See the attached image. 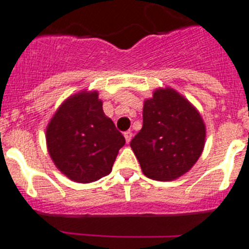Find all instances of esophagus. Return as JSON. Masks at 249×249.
<instances>
[{"label": "esophagus", "instance_id": "obj_1", "mask_svg": "<svg viewBox=\"0 0 249 249\" xmlns=\"http://www.w3.org/2000/svg\"><path fill=\"white\" fill-rule=\"evenodd\" d=\"M132 134H133V133H132L131 131H127V132H124V133H123V136H124V138H126L127 143H129V142H131Z\"/></svg>", "mask_w": 249, "mask_h": 249}]
</instances>
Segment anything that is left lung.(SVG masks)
Masks as SVG:
<instances>
[{
	"mask_svg": "<svg viewBox=\"0 0 249 249\" xmlns=\"http://www.w3.org/2000/svg\"><path fill=\"white\" fill-rule=\"evenodd\" d=\"M198 111L174 89H159L144 103L143 127L131 146L146 177L171 181L193 166L204 148Z\"/></svg>",
	"mask_w": 249,
	"mask_h": 249,
	"instance_id": "1",
	"label": "left lung"
}]
</instances>
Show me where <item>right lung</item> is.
Returning a JSON list of instances; mask_svg holds the SVG:
<instances>
[{
    "mask_svg": "<svg viewBox=\"0 0 249 249\" xmlns=\"http://www.w3.org/2000/svg\"><path fill=\"white\" fill-rule=\"evenodd\" d=\"M46 142L62 174L79 183L107 176L126 139L106 117L98 93H79L61 105L50 121Z\"/></svg>",
    "mask_w": 249,
    "mask_h": 249,
    "instance_id": "right-lung-1",
    "label": "right lung"
}]
</instances>
